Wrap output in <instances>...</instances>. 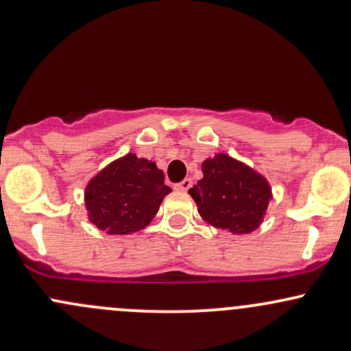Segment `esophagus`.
Instances as JSON below:
<instances>
[{"label": "esophagus", "mask_w": 351, "mask_h": 351, "mask_svg": "<svg viewBox=\"0 0 351 351\" xmlns=\"http://www.w3.org/2000/svg\"><path fill=\"white\" fill-rule=\"evenodd\" d=\"M191 187H192L191 179H184V180H180L179 184H176V189H179V191H189Z\"/></svg>", "instance_id": "34e87169"}]
</instances>
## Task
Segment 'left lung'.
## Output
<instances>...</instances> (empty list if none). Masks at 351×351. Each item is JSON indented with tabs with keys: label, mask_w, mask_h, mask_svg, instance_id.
I'll return each instance as SVG.
<instances>
[{
	"label": "left lung",
	"mask_w": 351,
	"mask_h": 351,
	"mask_svg": "<svg viewBox=\"0 0 351 351\" xmlns=\"http://www.w3.org/2000/svg\"><path fill=\"white\" fill-rule=\"evenodd\" d=\"M202 174L189 189L202 219L234 234H247L259 228L271 201L265 177L226 154L202 162Z\"/></svg>",
	"instance_id": "1"
}]
</instances>
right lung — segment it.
<instances>
[{
    "instance_id": "1",
    "label": "right lung",
    "mask_w": 351,
    "mask_h": 351,
    "mask_svg": "<svg viewBox=\"0 0 351 351\" xmlns=\"http://www.w3.org/2000/svg\"><path fill=\"white\" fill-rule=\"evenodd\" d=\"M171 192L156 162L127 154L108 164L85 189L90 222L108 234H130L144 229Z\"/></svg>"
}]
</instances>
